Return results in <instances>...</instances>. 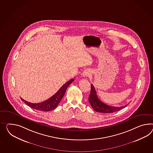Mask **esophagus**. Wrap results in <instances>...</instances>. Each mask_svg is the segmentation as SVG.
<instances>
[{
    "instance_id": "esophagus-1",
    "label": "esophagus",
    "mask_w": 153,
    "mask_h": 153,
    "mask_svg": "<svg viewBox=\"0 0 153 153\" xmlns=\"http://www.w3.org/2000/svg\"><path fill=\"white\" fill-rule=\"evenodd\" d=\"M89 75H90V71L88 69H85L82 72V75L84 77L88 76Z\"/></svg>"
}]
</instances>
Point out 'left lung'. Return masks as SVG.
I'll return each instance as SVG.
<instances>
[{
    "instance_id": "8db88e82",
    "label": "left lung",
    "mask_w": 153,
    "mask_h": 153,
    "mask_svg": "<svg viewBox=\"0 0 153 153\" xmlns=\"http://www.w3.org/2000/svg\"><path fill=\"white\" fill-rule=\"evenodd\" d=\"M89 102L95 111L103 113H114L122 109L128 105V104L120 107H115L108 105L104 104L99 99L96 90L95 89L93 84L91 85V91L89 97Z\"/></svg>"
}]
</instances>
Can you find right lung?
I'll use <instances>...</instances> for the list:
<instances>
[{
	"label": "right lung",
	"mask_w": 153,
	"mask_h": 153,
	"mask_svg": "<svg viewBox=\"0 0 153 153\" xmlns=\"http://www.w3.org/2000/svg\"><path fill=\"white\" fill-rule=\"evenodd\" d=\"M74 80V79H71V80L67 82L60 88V89L54 95L51 97V98L44 102L39 103H31L24 100L22 98H20L21 100H23L26 104H27V105L29 106L30 107L34 109L43 111H49L51 110H53L55 109L57 107V106L58 105L59 102L63 98L68 87Z\"/></svg>",
	"instance_id": "add662e5"
}]
</instances>
